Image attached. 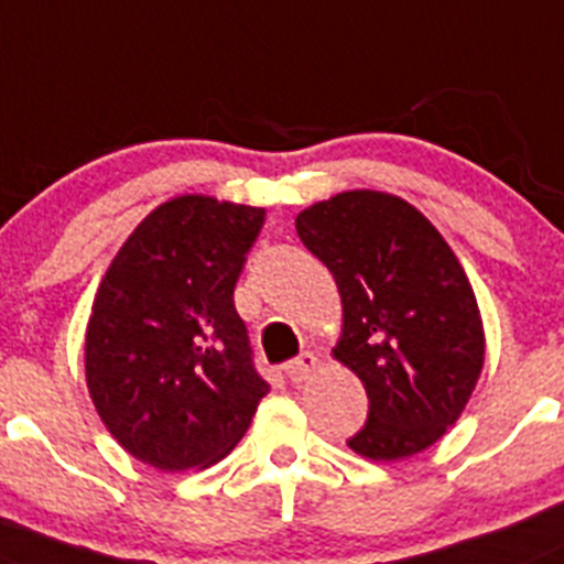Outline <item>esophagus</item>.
<instances>
[{
    "instance_id": "obj_1",
    "label": "esophagus",
    "mask_w": 564,
    "mask_h": 564,
    "mask_svg": "<svg viewBox=\"0 0 564 564\" xmlns=\"http://www.w3.org/2000/svg\"><path fill=\"white\" fill-rule=\"evenodd\" d=\"M315 368H318V357H315L313 351H304L302 357H296L288 362L285 373L293 384H299V382H304V379H307Z\"/></svg>"
}]
</instances>
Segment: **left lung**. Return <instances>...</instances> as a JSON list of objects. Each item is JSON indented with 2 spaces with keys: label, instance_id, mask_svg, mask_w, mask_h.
I'll list each match as a JSON object with an SVG mask.
<instances>
[{
  "label": "left lung",
  "instance_id": "obj_1",
  "mask_svg": "<svg viewBox=\"0 0 564 564\" xmlns=\"http://www.w3.org/2000/svg\"><path fill=\"white\" fill-rule=\"evenodd\" d=\"M296 232L335 276L343 329L332 354L368 393V421L348 448L390 463L437 443L485 366L479 304L452 246L382 191L318 202L299 213Z\"/></svg>",
  "mask_w": 564,
  "mask_h": 564
}]
</instances>
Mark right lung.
I'll return each mask as SVG.
<instances>
[{
  "label": "right lung",
  "mask_w": 564,
  "mask_h": 564,
  "mask_svg": "<svg viewBox=\"0 0 564 564\" xmlns=\"http://www.w3.org/2000/svg\"><path fill=\"white\" fill-rule=\"evenodd\" d=\"M265 210L176 196L112 257L85 332V379L124 452L160 470L227 457L268 393L235 282Z\"/></svg>",
  "instance_id": "right-lung-1"
}]
</instances>
